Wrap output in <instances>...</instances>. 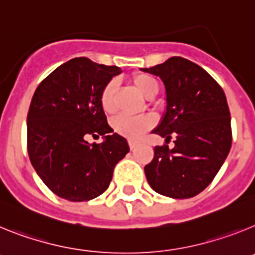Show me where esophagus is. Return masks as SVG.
<instances>
[{
    "mask_svg": "<svg viewBox=\"0 0 255 255\" xmlns=\"http://www.w3.org/2000/svg\"><path fill=\"white\" fill-rule=\"evenodd\" d=\"M136 145H138V143H136V141H135V140H129L130 149H134V148L136 147Z\"/></svg>",
    "mask_w": 255,
    "mask_h": 255,
    "instance_id": "34e87169",
    "label": "esophagus"
}]
</instances>
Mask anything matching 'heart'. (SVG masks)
Returning <instances> with one entry per match:
<instances>
[{
	"label": "heart",
	"mask_w": 255,
	"mask_h": 255,
	"mask_svg": "<svg viewBox=\"0 0 255 255\" xmlns=\"http://www.w3.org/2000/svg\"><path fill=\"white\" fill-rule=\"evenodd\" d=\"M131 83L135 89L144 97H154L158 92V83L155 82L152 76L147 74H135L131 78ZM114 83H108L102 89L101 93V105L105 112L111 114L114 111ZM154 124V119L152 116H126L120 115L112 121V126L119 134L124 135L126 138L136 139L139 138L144 131H147Z\"/></svg>",
	"instance_id": "obj_1"
}]
</instances>
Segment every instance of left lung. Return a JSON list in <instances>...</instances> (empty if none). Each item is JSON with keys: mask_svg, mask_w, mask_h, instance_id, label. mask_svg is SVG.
<instances>
[{"mask_svg": "<svg viewBox=\"0 0 255 255\" xmlns=\"http://www.w3.org/2000/svg\"><path fill=\"white\" fill-rule=\"evenodd\" d=\"M144 73L159 76L166 89V112L153 134L175 138L173 148L154 147L144 167L150 188L175 199L195 197L215 179L231 148V117L226 96L206 70L171 57Z\"/></svg>", "mask_w": 255, "mask_h": 255, "instance_id": "8db88e82", "label": "left lung"}]
</instances>
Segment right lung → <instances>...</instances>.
<instances>
[{
  "instance_id": "add662e5",
  "label": "right lung",
  "mask_w": 255,
  "mask_h": 255,
  "mask_svg": "<svg viewBox=\"0 0 255 255\" xmlns=\"http://www.w3.org/2000/svg\"><path fill=\"white\" fill-rule=\"evenodd\" d=\"M121 69L76 57L53 70L38 85L29 107L28 153L38 176L60 198L85 202L108 188L114 168L129 152L114 132L101 93ZM104 135L101 144L88 136Z\"/></svg>"
}]
</instances>
